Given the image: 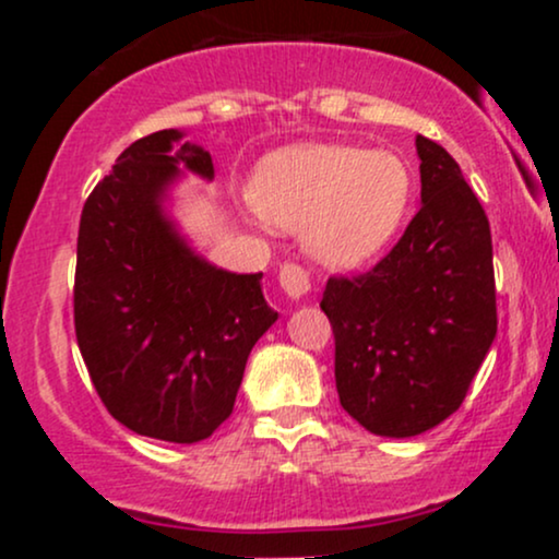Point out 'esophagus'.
Wrapping results in <instances>:
<instances>
[{"instance_id": "34e87169", "label": "esophagus", "mask_w": 559, "mask_h": 559, "mask_svg": "<svg viewBox=\"0 0 559 559\" xmlns=\"http://www.w3.org/2000/svg\"><path fill=\"white\" fill-rule=\"evenodd\" d=\"M278 284L284 288L286 297L301 299L310 292V273L301 265H297V262H284L278 271Z\"/></svg>"}]
</instances>
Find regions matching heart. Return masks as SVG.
<instances>
[{
  "label": "heart",
  "instance_id": "1",
  "mask_svg": "<svg viewBox=\"0 0 559 559\" xmlns=\"http://www.w3.org/2000/svg\"><path fill=\"white\" fill-rule=\"evenodd\" d=\"M413 191V170L396 152L297 144L262 159L249 199L275 228L305 226V247L323 265L357 267L389 247Z\"/></svg>",
  "mask_w": 559,
  "mask_h": 559
}]
</instances>
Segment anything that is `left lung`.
Listing matches in <instances>:
<instances>
[{
    "label": "left lung",
    "mask_w": 559,
    "mask_h": 559,
    "mask_svg": "<svg viewBox=\"0 0 559 559\" xmlns=\"http://www.w3.org/2000/svg\"><path fill=\"white\" fill-rule=\"evenodd\" d=\"M420 210L368 273L333 275L320 310L336 342V391L370 433L407 439L465 400L497 336L491 228L463 170L418 136Z\"/></svg>",
    "instance_id": "obj_1"
}]
</instances>
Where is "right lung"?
Here are the masks:
<instances>
[{"label": "right lung", "instance_id": "add662e5", "mask_svg": "<svg viewBox=\"0 0 559 559\" xmlns=\"http://www.w3.org/2000/svg\"><path fill=\"white\" fill-rule=\"evenodd\" d=\"M181 131L133 141L88 194L79 226L75 338L107 413L133 433L194 444L234 413L247 357L278 318L262 273L210 265L163 202L178 165L213 178Z\"/></svg>", "mask_w": 559, "mask_h": 559}]
</instances>
